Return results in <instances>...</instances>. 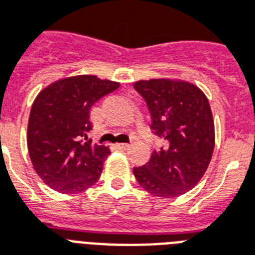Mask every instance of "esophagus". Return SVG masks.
<instances>
[{
    "instance_id": "obj_1",
    "label": "esophagus",
    "mask_w": 255,
    "mask_h": 255,
    "mask_svg": "<svg viewBox=\"0 0 255 255\" xmlns=\"http://www.w3.org/2000/svg\"><path fill=\"white\" fill-rule=\"evenodd\" d=\"M116 147H117L118 150H126L129 147V145H128V143H116Z\"/></svg>"
}]
</instances>
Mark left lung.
<instances>
[{
	"mask_svg": "<svg viewBox=\"0 0 255 255\" xmlns=\"http://www.w3.org/2000/svg\"><path fill=\"white\" fill-rule=\"evenodd\" d=\"M134 89L149 108L150 128L162 139L149 162L134 167L135 179L155 197H178L201 181L212 159L216 133L208 98L182 80H141Z\"/></svg>",
	"mask_w": 255,
	"mask_h": 255,
	"instance_id": "1",
	"label": "left lung"
}]
</instances>
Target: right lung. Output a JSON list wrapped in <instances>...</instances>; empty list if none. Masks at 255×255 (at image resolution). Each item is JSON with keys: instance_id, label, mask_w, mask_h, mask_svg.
<instances>
[{"instance_id": "add662e5", "label": "right lung", "mask_w": 255, "mask_h": 255, "mask_svg": "<svg viewBox=\"0 0 255 255\" xmlns=\"http://www.w3.org/2000/svg\"><path fill=\"white\" fill-rule=\"evenodd\" d=\"M120 88L92 74L73 76L42 89L31 105L27 150L39 178L56 191L76 194L98 181L110 150L92 143V106Z\"/></svg>"}]
</instances>
